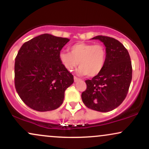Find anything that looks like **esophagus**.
<instances>
[{"mask_svg": "<svg viewBox=\"0 0 149 149\" xmlns=\"http://www.w3.org/2000/svg\"><path fill=\"white\" fill-rule=\"evenodd\" d=\"M73 79H74V82H78V81H79V80H80L79 78H77V77H76V76H74Z\"/></svg>", "mask_w": 149, "mask_h": 149, "instance_id": "1", "label": "esophagus"}]
</instances>
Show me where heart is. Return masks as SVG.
<instances>
[{"label":"heart","instance_id":"b5f03b06","mask_svg":"<svg viewBox=\"0 0 149 149\" xmlns=\"http://www.w3.org/2000/svg\"><path fill=\"white\" fill-rule=\"evenodd\" d=\"M107 56V49L102 44L79 42L70 47V52H59V59L67 71H71L79 64V74L95 77L104 69Z\"/></svg>","mask_w":149,"mask_h":149}]
</instances>
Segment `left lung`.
<instances>
[{"label": "left lung", "mask_w": 149, "mask_h": 149, "mask_svg": "<svg viewBox=\"0 0 149 149\" xmlns=\"http://www.w3.org/2000/svg\"><path fill=\"white\" fill-rule=\"evenodd\" d=\"M106 46L107 56L104 69L91 80H85L87 88L81 95L89 109L100 112L113 110L122 104L129 90L132 67L127 49L113 38L97 36Z\"/></svg>", "instance_id": "obj_1"}]
</instances>
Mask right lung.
<instances>
[{"label":"right lung","instance_id":"add662e5","mask_svg":"<svg viewBox=\"0 0 149 149\" xmlns=\"http://www.w3.org/2000/svg\"><path fill=\"white\" fill-rule=\"evenodd\" d=\"M69 38L48 33L24 42L15 63V86L26 105L38 111L59 108L73 76L61 64L59 54Z\"/></svg>","mask_w":149,"mask_h":149}]
</instances>
